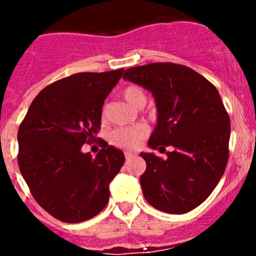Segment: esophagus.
Returning a JSON list of instances; mask_svg holds the SVG:
<instances>
[{"label":"esophagus","mask_w":256,"mask_h":256,"mask_svg":"<svg viewBox=\"0 0 256 256\" xmlns=\"http://www.w3.org/2000/svg\"><path fill=\"white\" fill-rule=\"evenodd\" d=\"M124 155H126V160H130V158H133V155H134V154L130 152V151H126V152H124Z\"/></svg>","instance_id":"esophagus-1"}]
</instances>
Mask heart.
<instances>
[{"mask_svg": "<svg viewBox=\"0 0 256 256\" xmlns=\"http://www.w3.org/2000/svg\"><path fill=\"white\" fill-rule=\"evenodd\" d=\"M122 96L133 108H144V105L146 104V94L138 86L126 87L122 91ZM148 126L144 124H136L132 126H124V128L115 130L110 136V141L116 148L132 150V148H138L141 142L148 137Z\"/></svg>", "mask_w": 256, "mask_h": 256, "instance_id": "obj_1", "label": "heart"}]
</instances>
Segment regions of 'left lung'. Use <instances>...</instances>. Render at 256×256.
Here are the masks:
<instances>
[{
  "label": "left lung",
  "instance_id": "obj_1",
  "mask_svg": "<svg viewBox=\"0 0 256 256\" xmlns=\"http://www.w3.org/2000/svg\"><path fill=\"white\" fill-rule=\"evenodd\" d=\"M123 79L155 97L158 124L148 140L154 150H173L162 159L141 152L140 178L148 204L169 214H184L202 204L227 166L230 122L219 92L191 68L152 62L126 70Z\"/></svg>",
  "mask_w": 256,
  "mask_h": 256
}]
</instances>
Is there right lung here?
<instances>
[{
	"mask_svg": "<svg viewBox=\"0 0 256 256\" xmlns=\"http://www.w3.org/2000/svg\"><path fill=\"white\" fill-rule=\"evenodd\" d=\"M124 69L76 73L44 88L18 132V162L30 194L54 218L80 223L97 216L124 154L100 140L96 156L82 146L96 141L105 98Z\"/></svg>",
	"mask_w": 256,
	"mask_h": 256,
	"instance_id": "add662e5",
	"label": "right lung"
}]
</instances>
